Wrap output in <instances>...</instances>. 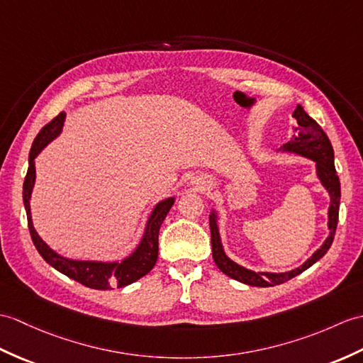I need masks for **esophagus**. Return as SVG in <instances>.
Masks as SVG:
<instances>
[{
  "label": "esophagus",
  "instance_id": "esophagus-1",
  "mask_svg": "<svg viewBox=\"0 0 363 363\" xmlns=\"http://www.w3.org/2000/svg\"><path fill=\"white\" fill-rule=\"evenodd\" d=\"M191 182H193V185H196L199 190H204V189L208 187V181H206L204 178H196V179H193Z\"/></svg>",
  "mask_w": 363,
  "mask_h": 363
}]
</instances>
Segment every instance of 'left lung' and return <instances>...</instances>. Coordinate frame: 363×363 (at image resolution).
Returning a JSON list of instances; mask_svg holds the SVG:
<instances>
[{"label": "left lung", "mask_w": 363, "mask_h": 363, "mask_svg": "<svg viewBox=\"0 0 363 363\" xmlns=\"http://www.w3.org/2000/svg\"><path fill=\"white\" fill-rule=\"evenodd\" d=\"M292 117L296 119V125L292 126V138L283 143L280 148H277V153H292L301 157L311 159L315 162V174L320 184L330 195V207H328V233L326 240L323 241L313 255H311L301 266L292 269L288 272H255L252 269L244 267L238 263H235L232 258L227 257L225 250L223 247L221 235H220V225H218V212L212 208L208 215L210 223V232H212V252H213V261L221 272L227 277L233 278L240 283L257 286V288H269V286H277L286 283L291 278L297 277L303 271H306L314 263L322 258L328 249L331 247L337 221H339V207H340V181L337 176L335 167H334V150L330 139H328L326 133L322 130L313 117L308 116V113L303 109L301 105H297L294 109Z\"/></svg>", "instance_id": "8db88e82"}]
</instances>
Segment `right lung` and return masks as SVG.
<instances>
[{"mask_svg":"<svg viewBox=\"0 0 363 363\" xmlns=\"http://www.w3.org/2000/svg\"><path fill=\"white\" fill-rule=\"evenodd\" d=\"M65 113L58 114L52 122H49L43 130L38 133L32 143L30 153H29V168L26 179L23 184V202L24 208H26L28 215V225L33 244L38 250V254L43 257L48 264L57 269L58 272L72 278V280L79 281L82 284L88 286L91 289H100L108 291L113 288H123L139 278L147 275L151 269L155 267L157 261V237L159 229L165 220L167 213L170 212L172 206L174 204V196L165 198L159 201L157 204L151 210V213L147 220L145 229H143L142 238L139 244L128 257H125L122 261H96V259H72L66 258L58 254L52 247H49L43 241V238L37 233L35 227L32 223V213H30V196L33 185H35V157L48 147V143L52 142L55 138L60 136L65 123Z\"/></svg>","mask_w":363,"mask_h":363,"instance_id":"obj_1","label":"right lung"}]
</instances>
